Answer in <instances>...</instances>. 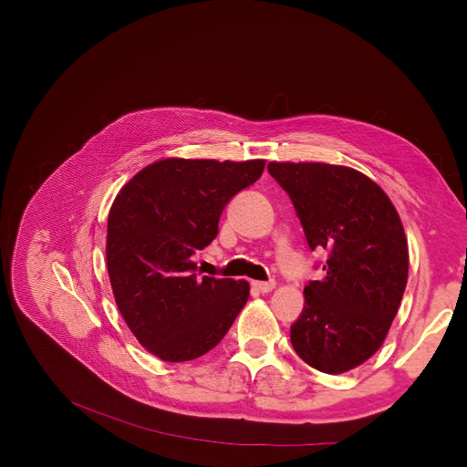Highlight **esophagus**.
I'll return each instance as SVG.
<instances>
[{"mask_svg":"<svg viewBox=\"0 0 467 467\" xmlns=\"http://www.w3.org/2000/svg\"><path fill=\"white\" fill-rule=\"evenodd\" d=\"M252 287L259 293H271L276 287V282H252Z\"/></svg>","mask_w":467,"mask_h":467,"instance_id":"obj_1","label":"esophagus"}]
</instances>
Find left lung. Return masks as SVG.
I'll return each mask as SVG.
<instances>
[{"mask_svg": "<svg viewBox=\"0 0 467 467\" xmlns=\"http://www.w3.org/2000/svg\"><path fill=\"white\" fill-rule=\"evenodd\" d=\"M310 250H326V276L305 287L291 345L314 369L340 375L369 359L398 314L409 246L388 194L361 171L326 162H271Z\"/></svg>", "mask_w": 467, "mask_h": 467, "instance_id": "1", "label": "left lung"}]
</instances>
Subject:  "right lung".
Here are the masks:
<instances>
[{"label":"right lung","instance_id":"add662e5","mask_svg":"<svg viewBox=\"0 0 467 467\" xmlns=\"http://www.w3.org/2000/svg\"><path fill=\"white\" fill-rule=\"evenodd\" d=\"M263 170L261 159H162L115 196L106 240L113 297L140 345L162 361L210 352L246 305V280L199 276L192 255L217 236L221 212Z\"/></svg>","mask_w":467,"mask_h":467}]
</instances>
